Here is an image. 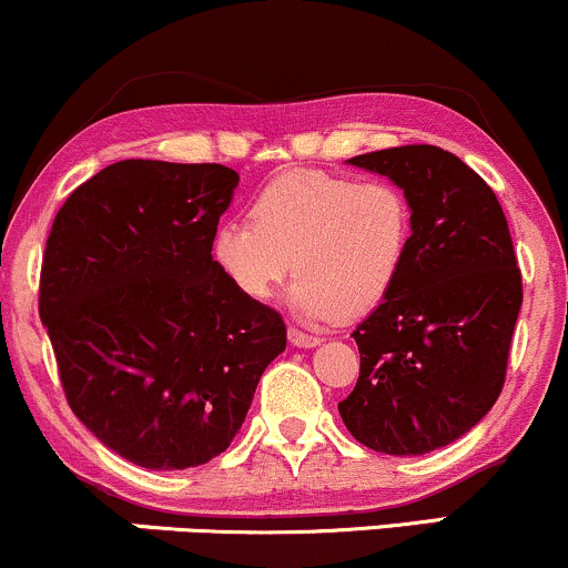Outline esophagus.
Here are the masks:
<instances>
[{"mask_svg":"<svg viewBox=\"0 0 568 568\" xmlns=\"http://www.w3.org/2000/svg\"><path fill=\"white\" fill-rule=\"evenodd\" d=\"M290 343L297 345V348H316L322 339L313 337V335H305V332H300V329H290Z\"/></svg>","mask_w":568,"mask_h":568,"instance_id":"1","label":"esophagus"}]
</instances>
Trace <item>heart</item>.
<instances>
[{"label": "heart", "mask_w": 568, "mask_h": 568, "mask_svg": "<svg viewBox=\"0 0 568 568\" xmlns=\"http://www.w3.org/2000/svg\"><path fill=\"white\" fill-rule=\"evenodd\" d=\"M415 215L388 180L290 170L271 178L250 220H225L212 255L244 297L265 300L286 276L292 308L308 322L375 311L402 278Z\"/></svg>", "instance_id": "b5f03b06"}]
</instances>
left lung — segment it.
I'll list each match as a JSON object with an SVG mask.
<instances>
[{
  "label": "left lung",
  "instance_id": "obj_1",
  "mask_svg": "<svg viewBox=\"0 0 568 568\" xmlns=\"http://www.w3.org/2000/svg\"><path fill=\"white\" fill-rule=\"evenodd\" d=\"M415 215L398 284L353 332L362 372L337 404L356 442L428 455L484 419L505 385L521 271L503 206L481 175L438 145L362 153Z\"/></svg>",
  "mask_w": 568,
  "mask_h": 568
}]
</instances>
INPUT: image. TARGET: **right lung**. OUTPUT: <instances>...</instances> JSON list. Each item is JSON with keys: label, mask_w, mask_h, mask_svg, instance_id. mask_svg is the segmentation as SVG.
<instances>
[{"label": "right lung", "mask_w": 568, "mask_h": 568, "mask_svg": "<svg viewBox=\"0 0 568 568\" xmlns=\"http://www.w3.org/2000/svg\"><path fill=\"white\" fill-rule=\"evenodd\" d=\"M236 185L223 164L124 159L65 199L47 239L39 316L65 402L140 468L229 449L286 348L282 316L212 260Z\"/></svg>", "instance_id": "right-lung-1"}]
</instances>
